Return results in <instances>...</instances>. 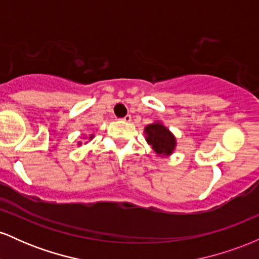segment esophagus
<instances>
[{"label":"esophagus","instance_id":"esophagus-1","mask_svg":"<svg viewBox=\"0 0 259 259\" xmlns=\"http://www.w3.org/2000/svg\"><path fill=\"white\" fill-rule=\"evenodd\" d=\"M121 120L124 121V123H130V121H132V115H125V117L124 118H121Z\"/></svg>","mask_w":259,"mask_h":259}]
</instances>
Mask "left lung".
<instances>
[{"instance_id":"left-lung-1","label":"left lung","mask_w":259,"mask_h":259,"mask_svg":"<svg viewBox=\"0 0 259 259\" xmlns=\"http://www.w3.org/2000/svg\"><path fill=\"white\" fill-rule=\"evenodd\" d=\"M145 139L158 157H169L177 148V138L162 121L154 120L144 129Z\"/></svg>"}]
</instances>
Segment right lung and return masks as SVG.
Segmentation results:
<instances>
[{
  "label": "right lung",
  "mask_w": 259,
  "mask_h": 259,
  "mask_svg": "<svg viewBox=\"0 0 259 259\" xmlns=\"http://www.w3.org/2000/svg\"><path fill=\"white\" fill-rule=\"evenodd\" d=\"M95 138V134L94 133H92V134H90V135H89V141H91V140L92 139H94ZM80 145H81V142H78V146H80Z\"/></svg>",
  "instance_id": "obj_1"
}]
</instances>
